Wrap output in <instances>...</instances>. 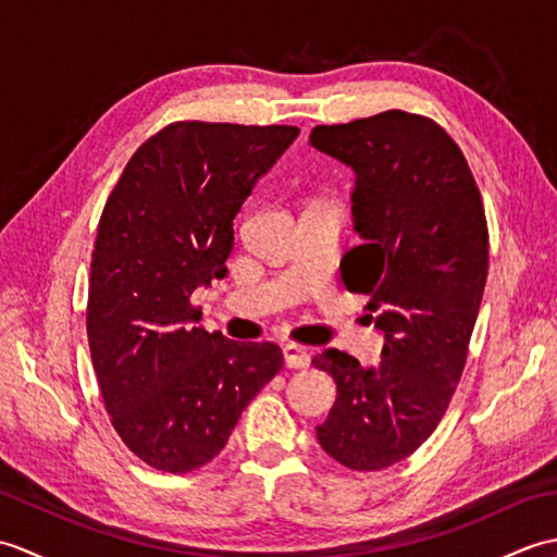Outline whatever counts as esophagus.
<instances>
[{
    "label": "esophagus",
    "mask_w": 557,
    "mask_h": 557,
    "mask_svg": "<svg viewBox=\"0 0 557 557\" xmlns=\"http://www.w3.org/2000/svg\"><path fill=\"white\" fill-rule=\"evenodd\" d=\"M282 357H285L287 369H306V366L311 363L309 351H306V347H299V345L282 347Z\"/></svg>",
    "instance_id": "1"
}]
</instances>
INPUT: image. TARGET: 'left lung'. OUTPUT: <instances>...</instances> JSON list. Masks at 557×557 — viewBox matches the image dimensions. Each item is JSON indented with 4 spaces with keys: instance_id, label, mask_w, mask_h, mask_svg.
Returning <instances> with one entry per match:
<instances>
[{
    "instance_id": "8db88e82",
    "label": "left lung",
    "mask_w": 557,
    "mask_h": 557,
    "mask_svg": "<svg viewBox=\"0 0 557 557\" xmlns=\"http://www.w3.org/2000/svg\"><path fill=\"white\" fill-rule=\"evenodd\" d=\"M309 140L357 174L361 244L339 270L349 292L369 294L385 337L371 369L339 349L313 357L337 383L315 435L339 465L377 471L409 457L455 395L488 275L486 212L461 150L429 116L387 110L315 126Z\"/></svg>"
}]
</instances>
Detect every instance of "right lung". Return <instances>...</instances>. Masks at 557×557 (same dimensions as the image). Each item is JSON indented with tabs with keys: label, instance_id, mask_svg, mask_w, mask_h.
<instances>
[{
	"label": "right lung",
	"instance_id": "obj_1",
	"mask_svg": "<svg viewBox=\"0 0 557 557\" xmlns=\"http://www.w3.org/2000/svg\"><path fill=\"white\" fill-rule=\"evenodd\" d=\"M297 126L176 122L128 160L104 203L88 285V345L104 409L146 465H208L282 369L272 342L196 327L191 294L227 275L234 218Z\"/></svg>",
	"mask_w": 557,
	"mask_h": 557
}]
</instances>
